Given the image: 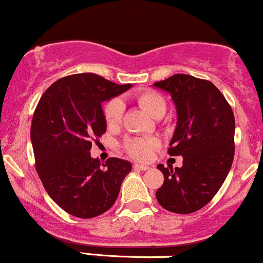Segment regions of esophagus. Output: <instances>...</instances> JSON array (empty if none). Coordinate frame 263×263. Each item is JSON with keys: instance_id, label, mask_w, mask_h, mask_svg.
Instances as JSON below:
<instances>
[{"instance_id": "1", "label": "esophagus", "mask_w": 263, "mask_h": 263, "mask_svg": "<svg viewBox=\"0 0 263 263\" xmlns=\"http://www.w3.org/2000/svg\"><path fill=\"white\" fill-rule=\"evenodd\" d=\"M133 166H134V169H138V171H148V169H151V166L145 164H134Z\"/></svg>"}]
</instances>
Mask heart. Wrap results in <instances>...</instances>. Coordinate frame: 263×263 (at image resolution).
<instances>
[{
	"instance_id": "heart-1",
	"label": "heart",
	"mask_w": 263,
	"mask_h": 263,
	"mask_svg": "<svg viewBox=\"0 0 263 263\" xmlns=\"http://www.w3.org/2000/svg\"><path fill=\"white\" fill-rule=\"evenodd\" d=\"M137 100L139 105L154 119H160V118L164 117L166 104L162 95L158 94V92L146 90V91L140 92L138 95ZM123 112L124 103L119 98L110 99L103 109L104 119H105L108 126H117L121 121ZM157 146V139H144V138H134V139H129L125 143L126 152L137 159H148L153 149Z\"/></svg>"
}]
</instances>
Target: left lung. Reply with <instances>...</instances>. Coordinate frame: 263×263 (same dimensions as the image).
<instances>
[{
    "mask_svg": "<svg viewBox=\"0 0 263 263\" xmlns=\"http://www.w3.org/2000/svg\"><path fill=\"white\" fill-rule=\"evenodd\" d=\"M171 95L177 111L171 155H182L180 168H157L164 183L155 197L166 211L188 214L204 207L228 176L234 157V115L211 81L177 74L153 84Z\"/></svg>",
    "mask_w": 263,
    "mask_h": 263,
    "instance_id": "8db88e82",
    "label": "left lung"
}]
</instances>
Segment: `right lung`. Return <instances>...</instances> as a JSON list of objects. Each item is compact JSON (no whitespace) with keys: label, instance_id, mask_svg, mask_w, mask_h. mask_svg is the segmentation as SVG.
<instances>
[{"label":"right lung","instance_id":"add662e5","mask_svg":"<svg viewBox=\"0 0 263 263\" xmlns=\"http://www.w3.org/2000/svg\"><path fill=\"white\" fill-rule=\"evenodd\" d=\"M91 72L59 79L44 92L31 123L36 171L49 196L71 216L92 218L111 207L128 160L91 158L92 138L106 132L104 101L130 89Z\"/></svg>","mask_w":263,"mask_h":263}]
</instances>
